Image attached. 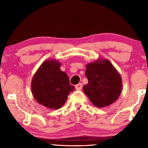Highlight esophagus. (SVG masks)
<instances>
[{
  "label": "esophagus",
  "mask_w": 148,
  "mask_h": 148,
  "mask_svg": "<svg viewBox=\"0 0 148 148\" xmlns=\"http://www.w3.org/2000/svg\"><path fill=\"white\" fill-rule=\"evenodd\" d=\"M82 88H83V85H82V84H78L77 85H76L75 86V88H76V90H81L82 89Z\"/></svg>",
  "instance_id": "obj_1"
}]
</instances>
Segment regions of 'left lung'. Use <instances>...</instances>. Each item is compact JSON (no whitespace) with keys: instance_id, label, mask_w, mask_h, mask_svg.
I'll use <instances>...</instances> for the list:
<instances>
[{"instance_id":"obj_1","label":"left lung","mask_w":148,"mask_h":148,"mask_svg":"<svg viewBox=\"0 0 148 148\" xmlns=\"http://www.w3.org/2000/svg\"><path fill=\"white\" fill-rule=\"evenodd\" d=\"M88 84L83 90L94 106L102 108L112 104L120 96L122 79L108 60L98 59L86 65Z\"/></svg>"}]
</instances>
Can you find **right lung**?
<instances>
[{"mask_svg": "<svg viewBox=\"0 0 148 148\" xmlns=\"http://www.w3.org/2000/svg\"><path fill=\"white\" fill-rule=\"evenodd\" d=\"M56 60H46L41 64L32 81V91L39 104L50 109H58L66 102L68 95L75 90L66 73Z\"/></svg>", "mask_w": 148, "mask_h": 148, "instance_id": "obj_1", "label": "right lung"}]
</instances>
